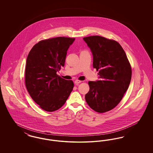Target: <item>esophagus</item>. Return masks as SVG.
Wrapping results in <instances>:
<instances>
[{
  "mask_svg": "<svg viewBox=\"0 0 153 153\" xmlns=\"http://www.w3.org/2000/svg\"><path fill=\"white\" fill-rule=\"evenodd\" d=\"M80 82H81V81H80V80H77L74 81V83L76 85H79Z\"/></svg>",
  "mask_w": 153,
  "mask_h": 153,
  "instance_id": "1",
  "label": "esophagus"
}]
</instances>
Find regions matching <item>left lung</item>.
<instances>
[{"instance_id": "obj_1", "label": "left lung", "mask_w": 153, "mask_h": 153, "mask_svg": "<svg viewBox=\"0 0 153 153\" xmlns=\"http://www.w3.org/2000/svg\"><path fill=\"white\" fill-rule=\"evenodd\" d=\"M93 56V66L99 80L89 81L85 98L95 111L103 113L114 108L121 101L131 79V68L126 53L117 42L94 36L83 38Z\"/></svg>"}]
</instances>
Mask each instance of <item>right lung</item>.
Returning <instances> with one entry per match:
<instances>
[{"label":"right lung","instance_id":"add662e5","mask_svg":"<svg viewBox=\"0 0 153 153\" xmlns=\"http://www.w3.org/2000/svg\"><path fill=\"white\" fill-rule=\"evenodd\" d=\"M74 40L61 36L42 40L27 56L26 87L33 100L45 111L60 108L73 90V81L62 79L57 72L65 65L67 51Z\"/></svg>","mask_w":153,"mask_h":153}]
</instances>
